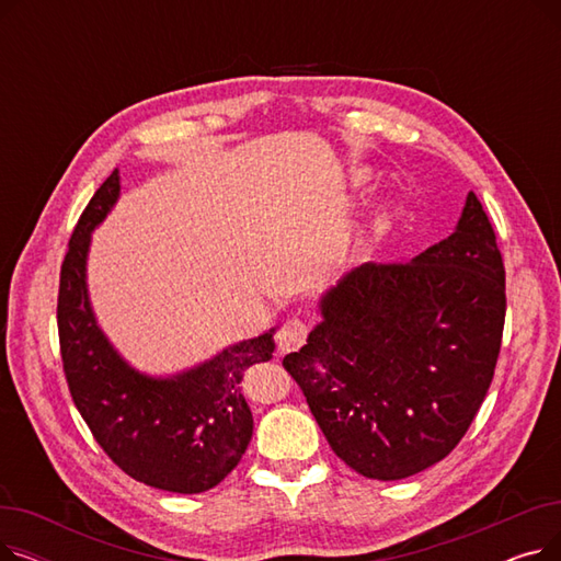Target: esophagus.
I'll return each instance as SVG.
<instances>
[{
	"label": "esophagus",
	"mask_w": 561,
	"mask_h": 561,
	"mask_svg": "<svg viewBox=\"0 0 561 561\" xmlns=\"http://www.w3.org/2000/svg\"><path fill=\"white\" fill-rule=\"evenodd\" d=\"M307 336H309L307 322H302L300 318L286 320L277 332V352H279V355H284V352H293V350L302 347Z\"/></svg>",
	"instance_id": "34e87169"
}]
</instances>
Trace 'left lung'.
<instances>
[{
    "instance_id": "obj_1",
    "label": "left lung",
    "mask_w": 561,
    "mask_h": 561,
    "mask_svg": "<svg viewBox=\"0 0 561 561\" xmlns=\"http://www.w3.org/2000/svg\"><path fill=\"white\" fill-rule=\"evenodd\" d=\"M505 265L482 202L409 263H364L320 300L284 368L332 450L359 476L402 480L448 457L491 387Z\"/></svg>"
}]
</instances>
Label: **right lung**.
Here are the masks:
<instances>
[{
  "mask_svg": "<svg viewBox=\"0 0 561 561\" xmlns=\"http://www.w3.org/2000/svg\"><path fill=\"white\" fill-rule=\"evenodd\" d=\"M117 195L113 170L83 209L61 265L56 320L68 389L102 450L129 478L172 493L209 491L248 450L254 421L243 375L273 359L275 330L174 377L134 370L98 328L85 288L91 231Z\"/></svg>",
  "mask_w": 561,
  "mask_h": 561,
  "instance_id": "1",
  "label": "right lung"
}]
</instances>
